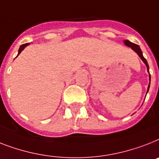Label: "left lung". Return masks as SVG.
Returning <instances> with one entry per match:
<instances>
[{
    "label": "left lung",
    "mask_w": 159,
    "mask_h": 159,
    "mask_svg": "<svg viewBox=\"0 0 159 159\" xmlns=\"http://www.w3.org/2000/svg\"><path fill=\"white\" fill-rule=\"evenodd\" d=\"M124 43H125V45H126V46H129V47H131V49H132V50H135V52L137 53L138 55L140 56V59H142L143 62H144V64H145V65L147 66V70H148V72H149V64H148V63H147L146 59H144V56H143L142 51H141V50H140V46H138V45H136V44L132 43V42H129L128 40H125ZM149 81H150V74H149ZM149 86H148V91H147V92L149 91Z\"/></svg>",
    "instance_id": "obj_1"
}]
</instances>
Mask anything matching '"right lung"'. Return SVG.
<instances>
[{
    "label": "right lung",
    "instance_id": "add662e5",
    "mask_svg": "<svg viewBox=\"0 0 159 159\" xmlns=\"http://www.w3.org/2000/svg\"><path fill=\"white\" fill-rule=\"evenodd\" d=\"M28 45H29V43H26V44H23V45H22L21 46H20V47H19V53H18V55H19V54H20V53H21V51L23 50H24V48H25L26 46H28Z\"/></svg>",
    "mask_w": 159,
    "mask_h": 159
}]
</instances>
